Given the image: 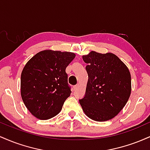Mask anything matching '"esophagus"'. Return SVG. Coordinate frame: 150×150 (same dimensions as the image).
Returning <instances> with one entry per match:
<instances>
[{
	"label": "esophagus",
	"instance_id": "34e87169",
	"mask_svg": "<svg viewBox=\"0 0 150 150\" xmlns=\"http://www.w3.org/2000/svg\"><path fill=\"white\" fill-rule=\"evenodd\" d=\"M79 88V85H75L73 87V89H74V91H76V90H77V89Z\"/></svg>",
	"mask_w": 150,
	"mask_h": 150
}]
</instances>
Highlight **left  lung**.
<instances>
[{
    "mask_svg": "<svg viewBox=\"0 0 150 150\" xmlns=\"http://www.w3.org/2000/svg\"><path fill=\"white\" fill-rule=\"evenodd\" d=\"M87 63L88 82L85 97L79 100L82 110L91 119L106 121L123 109L131 92L128 68L111 53L91 51L82 56Z\"/></svg>",
    "mask_w": 150,
    "mask_h": 150,
    "instance_id": "1",
    "label": "left lung"
}]
</instances>
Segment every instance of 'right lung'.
Listing matches in <instances>:
<instances>
[{"instance_id":"right-lung-1","label":"right lung","mask_w":150,"mask_h":150,"mask_svg":"<svg viewBox=\"0 0 150 150\" xmlns=\"http://www.w3.org/2000/svg\"><path fill=\"white\" fill-rule=\"evenodd\" d=\"M75 57L71 52L45 50L27 62L21 74V96L33 116L47 120L60 112L71 93L65 68Z\"/></svg>"}]
</instances>
